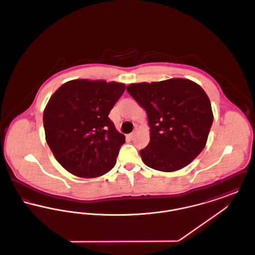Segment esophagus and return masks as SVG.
Returning a JSON list of instances; mask_svg holds the SVG:
<instances>
[{
  "label": "esophagus",
  "instance_id": "1",
  "mask_svg": "<svg viewBox=\"0 0 255 255\" xmlns=\"http://www.w3.org/2000/svg\"><path fill=\"white\" fill-rule=\"evenodd\" d=\"M135 133H136V129H134L132 133H129V134H128V137H129V138H133Z\"/></svg>",
  "mask_w": 255,
  "mask_h": 255
}]
</instances>
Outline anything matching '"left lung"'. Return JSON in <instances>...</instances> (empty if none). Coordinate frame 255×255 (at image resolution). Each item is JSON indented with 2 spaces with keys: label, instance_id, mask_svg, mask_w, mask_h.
Here are the masks:
<instances>
[{
  "label": "left lung",
  "instance_id": "left-lung-1",
  "mask_svg": "<svg viewBox=\"0 0 255 255\" xmlns=\"http://www.w3.org/2000/svg\"><path fill=\"white\" fill-rule=\"evenodd\" d=\"M127 91L147 113L150 142L139 151L147 166L177 171L203 151L213 114L202 87L188 79L173 78L131 84Z\"/></svg>",
  "mask_w": 255,
  "mask_h": 255
}]
</instances>
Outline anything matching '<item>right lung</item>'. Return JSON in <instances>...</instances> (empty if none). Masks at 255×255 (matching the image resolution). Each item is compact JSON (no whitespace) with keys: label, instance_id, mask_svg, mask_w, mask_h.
I'll use <instances>...</instances> for the list:
<instances>
[{"label":"right lung","instance_id":"obj_1","mask_svg":"<svg viewBox=\"0 0 255 255\" xmlns=\"http://www.w3.org/2000/svg\"><path fill=\"white\" fill-rule=\"evenodd\" d=\"M125 88L103 80H72L50 97L43 116L46 140L70 173L96 178L115 166L125 135L108 116Z\"/></svg>","mask_w":255,"mask_h":255}]
</instances>
